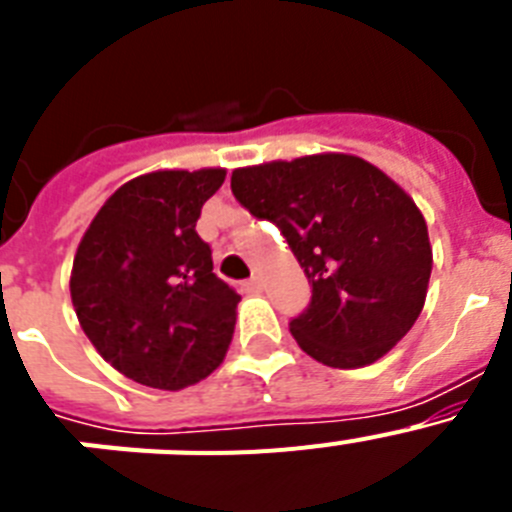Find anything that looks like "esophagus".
I'll return each instance as SVG.
<instances>
[{
    "instance_id": "obj_1",
    "label": "esophagus",
    "mask_w": 512,
    "mask_h": 512,
    "mask_svg": "<svg viewBox=\"0 0 512 512\" xmlns=\"http://www.w3.org/2000/svg\"><path fill=\"white\" fill-rule=\"evenodd\" d=\"M261 287H264V284H261L259 277H251V279H246V282L241 284V289L246 292V295H259Z\"/></svg>"
}]
</instances>
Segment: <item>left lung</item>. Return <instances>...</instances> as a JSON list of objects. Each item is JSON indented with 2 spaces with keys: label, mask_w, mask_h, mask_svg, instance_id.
Segmentation results:
<instances>
[{
  "label": "left lung",
  "mask_w": 512,
  "mask_h": 512,
  "mask_svg": "<svg viewBox=\"0 0 512 512\" xmlns=\"http://www.w3.org/2000/svg\"><path fill=\"white\" fill-rule=\"evenodd\" d=\"M230 189L282 230L310 279V305L289 323L307 356L359 369L405 338L425 305L433 248L400 184L351 153H315L235 169Z\"/></svg>",
  "instance_id": "1"
}]
</instances>
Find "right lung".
I'll return each instance as SVG.
<instances>
[{
	"label": "right lung",
	"mask_w": 512,
	"mask_h": 512,
	"mask_svg": "<svg viewBox=\"0 0 512 512\" xmlns=\"http://www.w3.org/2000/svg\"><path fill=\"white\" fill-rule=\"evenodd\" d=\"M225 169H161L122 184L94 215L71 269L76 318L128 379L184 390L223 364L241 297L212 274L194 225Z\"/></svg>",
	"instance_id": "add662e5"
}]
</instances>
